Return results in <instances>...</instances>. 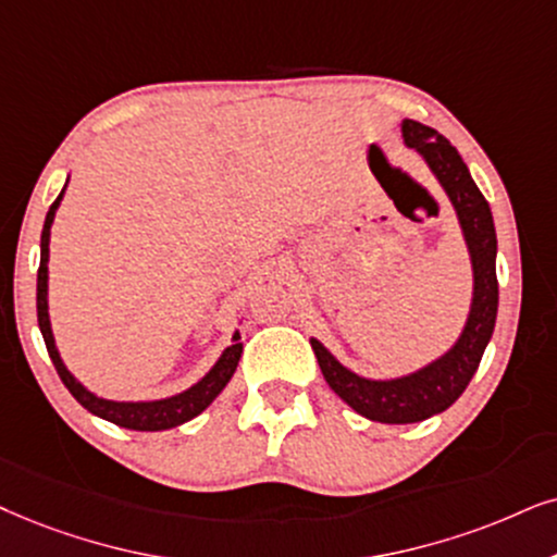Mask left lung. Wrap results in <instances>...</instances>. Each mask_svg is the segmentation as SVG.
Instances as JSON below:
<instances>
[{
  "label": "left lung",
  "mask_w": 557,
  "mask_h": 557,
  "mask_svg": "<svg viewBox=\"0 0 557 557\" xmlns=\"http://www.w3.org/2000/svg\"><path fill=\"white\" fill-rule=\"evenodd\" d=\"M406 146L426 159L429 169L445 187L455 206L473 262V306L466 329L455 347L426 368L396 380H368L344 368L319 339H311L313 355L329 388L364 419L380 424H413L455 404L475 375L478 364L496 326L498 280H496V228L488 202L470 177L466 161L445 136L424 123L404 121Z\"/></svg>",
  "instance_id": "obj_1"
}]
</instances>
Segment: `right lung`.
Segmentation results:
<instances>
[{
	"label": "right lung",
	"instance_id": "add662e5",
	"mask_svg": "<svg viewBox=\"0 0 557 557\" xmlns=\"http://www.w3.org/2000/svg\"><path fill=\"white\" fill-rule=\"evenodd\" d=\"M63 197H55V202L48 210L46 223H44V234H40V267H38V326L40 334H44L46 349L51 355V362L59 377L63 380L69 393L79 400V404L87 408L89 413L95 417L108 419L112 424L125 426V429H136V432H161V429H172L185 424V421L195 419L197 413H202L206 408L213 404V398L226 388V383L234 377L236 364L242 360V349L244 344L238 342L242 336L234 334V344L223 351L221 360L213 364V370L208 372L200 383H195L193 388H187L185 393H177L172 398H161V400H140V404H125V400H108V398H97L95 393H89L84 385L76 380L72 372L66 370V364L61 362L59 349H55L53 334H51V321H48V242H51V223L55 215V208H59Z\"/></svg>",
	"mask_w": 557,
	"mask_h": 557
}]
</instances>
